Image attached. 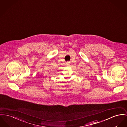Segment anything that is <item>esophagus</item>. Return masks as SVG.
Listing matches in <instances>:
<instances>
[{"label": "esophagus", "instance_id": "esophagus-1", "mask_svg": "<svg viewBox=\"0 0 127 127\" xmlns=\"http://www.w3.org/2000/svg\"><path fill=\"white\" fill-rule=\"evenodd\" d=\"M70 62H67L66 63V65H67V66H69V65H70Z\"/></svg>", "mask_w": 127, "mask_h": 127}]
</instances>
